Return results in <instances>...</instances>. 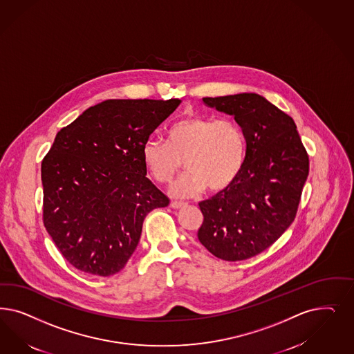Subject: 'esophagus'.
I'll return each mask as SVG.
<instances>
[{
    "label": "esophagus",
    "instance_id": "esophagus-1",
    "mask_svg": "<svg viewBox=\"0 0 354 354\" xmlns=\"http://www.w3.org/2000/svg\"><path fill=\"white\" fill-rule=\"evenodd\" d=\"M187 203H183V202H177V201H173L171 203V208H174V209H180V208H183V207H186Z\"/></svg>",
    "mask_w": 354,
    "mask_h": 354
}]
</instances>
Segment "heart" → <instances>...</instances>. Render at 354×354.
<instances>
[{
  "mask_svg": "<svg viewBox=\"0 0 354 354\" xmlns=\"http://www.w3.org/2000/svg\"><path fill=\"white\" fill-rule=\"evenodd\" d=\"M246 140L237 122L229 118L194 115L181 120L167 131V143L149 139L142 159L151 177L160 183H171L181 171H189L171 186L176 198L225 190L243 168Z\"/></svg>",
  "mask_w": 354,
  "mask_h": 354,
  "instance_id": "heart-1",
  "label": "heart"
}]
</instances>
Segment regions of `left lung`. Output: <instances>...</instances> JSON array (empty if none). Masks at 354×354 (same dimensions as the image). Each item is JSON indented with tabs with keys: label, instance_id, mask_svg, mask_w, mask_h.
I'll return each instance as SVG.
<instances>
[{
	"label": "left lung",
	"instance_id": "obj_1",
	"mask_svg": "<svg viewBox=\"0 0 354 354\" xmlns=\"http://www.w3.org/2000/svg\"><path fill=\"white\" fill-rule=\"evenodd\" d=\"M203 103L234 117L246 155L237 180L199 203L205 218L198 240L223 261H245L293 223L308 180V152L293 118L258 93L203 97Z\"/></svg>",
	"mask_w": 354,
	"mask_h": 354
}]
</instances>
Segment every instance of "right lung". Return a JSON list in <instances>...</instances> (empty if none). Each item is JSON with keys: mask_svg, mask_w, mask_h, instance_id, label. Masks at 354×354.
<instances>
[{"mask_svg": "<svg viewBox=\"0 0 354 354\" xmlns=\"http://www.w3.org/2000/svg\"><path fill=\"white\" fill-rule=\"evenodd\" d=\"M181 100H105L61 129L41 162L44 227L86 274L120 272L145 217L169 199L146 177L142 149Z\"/></svg>", "mask_w": 354, "mask_h": 354, "instance_id": "1", "label": "right lung"}]
</instances>
